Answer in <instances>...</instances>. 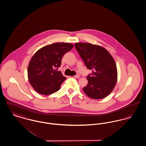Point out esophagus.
I'll return each mask as SVG.
<instances>
[{"label": "esophagus", "instance_id": "esophagus-1", "mask_svg": "<svg viewBox=\"0 0 146 146\" xmlns=\"http://www.w3.org/2000/svg\"><path fill=\"white\" fill-rule=\"evenodd\" d=\"M80 76L79 74H77V75H76V76H74V78H78Z\"/></svg>", "mask_w": 146, "mask_h": 146}]
</instances>
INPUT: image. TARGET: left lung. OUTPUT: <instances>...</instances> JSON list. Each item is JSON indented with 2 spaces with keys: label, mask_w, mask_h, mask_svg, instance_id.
<instances>
[{
  "label": "left lung",
  "mask_w": 146,
  "mask_h": 146,
  "mask_svg": "<svg viewBox=\"0 0 146 146\" xmlns=\"http://www.w3.org/2000/svg\"><path fill=\"white\" fill-rule=\"evenodd\" d=\"M75 48L92 73L87 78L88 84L83 88L92 99H102L108 96L117 80V66L110 53L100 45L86 43H76Z\"/></svg>",
  "instance_id": "8db88e82"
}]
</instances>
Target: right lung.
I'll list each match as a JSON object with an SVG mask.
<instances>
[{"mask_svg":"<svg viewBox=\"0 0 146 146\" xmlns=\"http://www.w3.org/2000/svg\"><path fill=\"white\" fill-rule=\"evenodd\" d=\"M73 47L70 43H55L43 46L34 54L28 67V77L35 91L49 95L60 90L66 78L58 69L62 56Z\"/></svg>","mask_w":146,"mask_h":146,"instance_id":"right-lung-1","label":"right lung"}]
</instances>
